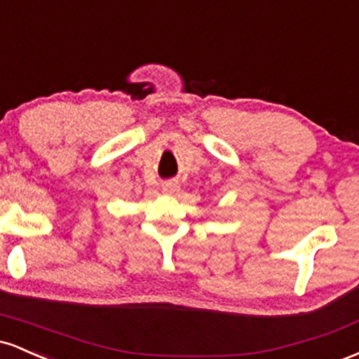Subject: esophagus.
Wrapping results in <instances>:
<instances>
[{
	"mask_svg": "<svg viewBox=\"0 0 359 359\" xmlns=\"http://www.w3.org/2000/svg\"><path fill=\"white\" fill-rule=\"evenodd\" d=\"M177 189H179V185H177L175 182H165V184H163V192H167V194H174Z\"/></svg>",
	"mask_w": 359,
	"mask_h": 359,
	"instance_id": "obj_1",
	"label": "esophagus"
}]
</instances>
